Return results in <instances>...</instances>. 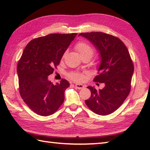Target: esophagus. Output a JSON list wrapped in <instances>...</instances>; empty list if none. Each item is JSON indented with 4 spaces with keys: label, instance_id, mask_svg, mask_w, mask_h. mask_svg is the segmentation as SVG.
I'll use <instances>...</instances> for the list:
<instances>
[{
    "label": "esophagus",
    "instance_id": "esophagus-1",
    "mask_svg": "<svg viewBox=\"0 0 150 150\" xmlns=\"http://www.w3.org/2000/svg\"><path fill=\"white\" fill-rule=\"evenodd\" d=\"M75 87H76V88L79 89V90H81V89H82V88H84V86L82 85V84H76Z\"/></svg>",
    "mask_w": 150,
    "mask_h": 150
}]
</instances>
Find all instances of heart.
<instances>
[{"instance_id":"heart-1","label":"heart","mask_w":150,"mask_h":150,"mask_svg":"<svg viewBox=\"0 0 150 150\" xmlns=\"http://www.w3.org/2000/svg\"><path fill=\"white\" fill-rule=\"evenodd\" d=\"M75 49L81 55L82 58L84 57H88L91 59L94 54V48L90 44L86 42V41L82 40L79 41L75 46ZM66 55V52L63 53L61 59H64ZM68 77L71 79L72 81L75 82H81L84 80V76L83 74L77 72H71L68 74Z\"/></svg>"}]
</instances>
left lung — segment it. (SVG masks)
<instances>
[{
	"label": "left lung",
	"instance_id": "8db88e82",
	"mask_svg": "<svg viewBox=\"0 0 150 150\" xmlns=\"http://www.w3.org/2000/svg\"><path fill=\"white\" fill-rule=\"evenodd\" d=\"M100 53L101 62L93 81L104 83L102 90L88 86L91 97L85 100L95 113L107 115L117 110L131 90L134 66L128 50L119 38L103 32L81 33Z\"/></svg>",
	"mask_w": 150,
	"mask_h": 150
}]
</instances>
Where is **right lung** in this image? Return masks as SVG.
I'll list each match as a JSON object with an SVG mask.
<instances>
[{"mask_svg": "<svg viewBox=\"0 0 150 150\" xmlns=\"http://www.w3.org/2000/svg\"><path fill=\"white\" fill-rule=\"evenodd\" d=\"M77 35L52 33L34 39L25 47L18 60L19 93L27 106L39 115H51L64 103L68 81L62 79L53 84L48 76L57 69L63 53Z\"/></svg>", "mask_w": 150, "mask_h": 150, "instance_id": "right-lung-1", "label": "right lung"}]
</instances>
